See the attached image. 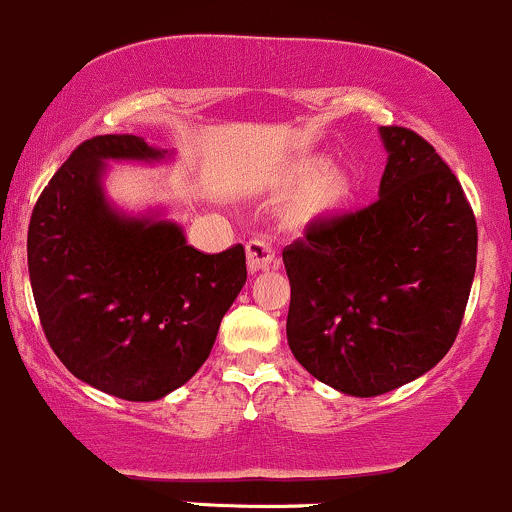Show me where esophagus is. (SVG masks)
<instances>
[{
    "instance_id": "obj_1",
    "label": "esophagus",
    "mask_w": 512,
    "mask_h": 512,
    "mask_svg": "<svg viewBox=\"0 0 512 512\" xmlns=\"http://www.w3.org/2000/svg\"><path fill=\"white\" fill-rule=\"evenodd\" d=\"M247 252V267L250 272H262L274 265V247L265 238H255L245 245Z\"/></svg>"
}]
</instances>
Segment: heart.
I'll return each instance as SVG.
<instances>
[{
    "label": "heart",
    "mask_w": 512,
    "mask_h": 512,
    "mask_svg": "<svg viewBox=\"0 0 512 512\" xmlns=\"http://www.w3.org/2000/svg\"><path fill=\"white\" fill-rule=\"evenodd\" d=\"M286 187L289 192L303 194V209L316 216L340 211L352 196L350 174L333 170L330 160L323 155H311L294 162L286 172Z\"/></svg>",
    "instance_id": "1"
}]
</instances>
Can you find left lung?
<instances>
[{
  "label": "left lung",
  "instance_id": "obj_1",
  "mask_svg": "<svg viewBox=\"0 0 512 512\" xmlns=\"http://www.w3.org/2000/svg\"><path fill=\"white\" fill-rule=\"evenodd\" d=\"M386 170L367 209L318 218L282 257L286 338L299 364L372 398L430 372L462 325L476 272V218L447 162L401 126H381Z\"/></svg>",
  "mask_w": 512,
  "mask_h": 512
}]
</instances>
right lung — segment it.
<instances>
[{"label": "right lung", "instance_id": "obj_1", "mask_svg": "<svg viewBox=\"0 0 512 512\" xmlns=\"http://www.w3.org/2000/svg\"><path fill=\"white\" fill-rule=\"evenodd\" d=\"M172 155L138 136L84 140L28 223V277L50 347L77 379L123 401L187 384L247 279L243 245L204 255L162 211L126 213L106 196L109 162Z\"/></svg>", "mask_w": 512, "mask_h": 512}]
</instances>
